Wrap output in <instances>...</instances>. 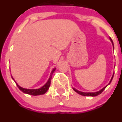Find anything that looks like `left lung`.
Listing matches in <instances>:
<instances>
[{
  "label": "left lung",
  "instance_id": "8db88e82",
  "mask_svg": "<svg viewBox=\"0 0 122 122\" xmlns=\"http://www.w3.org/2000/svg\"><path fill=\"white\" fill-rule=\"evenodd\" d=\"M110 40L111 41H112V44H113V48H114V44H113V41H112V40L110 38ZM113 76H114V74H113V76H112V79H111L110 81L109 84H108V85H109V84L111 83V82H112V79H113ZM107 85H106V86H104V87L103 88H102V90H100V91H97V92H81V91H78V90H77L76 89H75V88H73V90H74V91H75V92H76L78 94H79L81 95V96H91V97H95V96H98V95L102 93V91H103L104 90V89L106 88V87H107Z\"/></svg>",
  "mask_w": 122,
  "mask_h": 122
}]
</instances>
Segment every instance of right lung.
<instances>
[{
  "label": "right lung",
  "instance_id": "right-lung-1",
  "mask_svg": "<svg viewBox=\"0 0 122 122\" xmlns=\"http://www.w3.org/2000/svg\"><path fill=\"white\" fill-rule=\"evenodd\" d=\"M56 70V68H54L52 70L51 72V75H50V76L49 78V80L47 81V82H46V84H45L44 85H43L42 87L38 89H26V88H24L21 87L15 81L14 79L13 78V77L12 76V79H14V81L16 83V85L18 86V87L19 88V89L22 91V92H24L25 94H30V95H32V96H39V95H42L45 94L46 92L47 91V90H49V87L50 86V84H51V77H52V74L53 73V72H55V71Z\"/></svg>",
  "mask_w": 122,
  "mask_h": 122
}]
</instances>
